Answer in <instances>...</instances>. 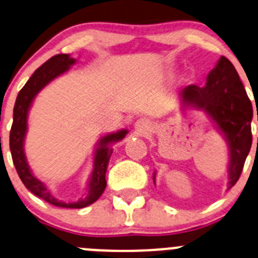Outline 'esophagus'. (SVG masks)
<instances>
[{"mask_svg":"<svg viewBox=\"0 0 258 258\" xmlns=\"http://www.w3.org/2000/svg\"><path fill=\"white\" fill-rule=\"evenodd\" d=\"M135 128L137 130V132H139L140 135H145L147 134V131H150V128H151V122L147 118H140L137 119V122L135 123Z\"/></svg>","mask_w":258,"mask_h":258,"instance_id":"1","label":"esophagus"}]
</instances>
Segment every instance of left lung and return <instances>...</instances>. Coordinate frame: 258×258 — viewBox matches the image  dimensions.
<instances>
[{
  "label": "left lung",
  "mask_w": 258,
  "mask_h": 258,
  "mask_svg": "<svg viewBox=\"0 0 258 258\" xmlns=\"http://www.w3.org/2000/svg\"><path fill=\"white\" fill-rule=\"evenodd\" d=\"M184 108L204 111L226 137L229 147L228 189L238 181L251 150L252 103L233 64L222 56L207 77L204 87H185L180 93ZM155 180V175H154Z\"/></svg>",
  "instance_id": "left-lung-1"
}]
</instances>
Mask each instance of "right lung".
I'll return each instance as SVG.
<instances>
[{
	"label": "right lung",
	"instance_id": "right-lung-1",
	"mask_svg": "<svg viewBox=\"0 0 258 258\" xmlns=\"http://www.w3.org/2000/svg\"><path fill=\"white\" fill-rule=\"evenodd\" d=\"M74 62H76V59L71 57L68 54L55 55V56L50 57L47 61H45L40 68H37L34 72V74L30 77L29 81L26 82V84L22 87V89L17 94L16 102H15L14 122H12L11 131H10V150H11L12 161L16 167L17 174L30 191L55 207L79 209L91 206L102 196V192L104 191L107 185V166H108L109 157L113 151L109 147V144L121 141L128 131L122 130L116 134H109L102 137L96 155H94L93 172H92L91 180H89L88 187H87L88 196L79 202H76V203H66V202L57 201L56 198H54L50 190L32 175L24 152V140L27 131V113H29V108L34 101L35 96L52 79L59 77L60 74L66 73Z\"/></svg>",
	"mask_w": 258,
	"mask_h": 258
}]
</instances>
